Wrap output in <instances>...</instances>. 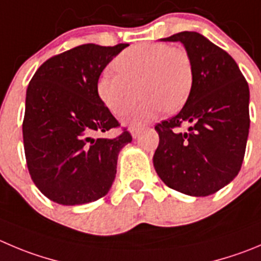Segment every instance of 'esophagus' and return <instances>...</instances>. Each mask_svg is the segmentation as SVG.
Returning a JSON list of instances; mask_svg holds the SVG:
<instances>
[{"mask_svg":"<svg viewBox=\"0 0 261 261\" xmlns=\"http://www.w3.org/2000/svg\"><path fill=\"white\" fill-rule=\"evenodd\" d=\"M141 132V126L140 125H132L130 126V133H132L133 138H137L140 136Z\"/></svg>","mask_w":261,"mask_h":261,"instance_id":"1","label":"esophagus"}]
</instances>
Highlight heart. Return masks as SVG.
<instances>
[{"mask_svg":"<svg viewBox=\"0 0 261 261\" xmlns=\"http://www.w3.org/2000/svg\"><path fill=\"white\" fill-rule=\"evenodd\" d=\"M119 74L105 71L97 83L101 101L115 115H124L142 97L132 121L147 120L164 109L178 111L193 86V65L183 47L152 42L129 47L113 63ZM139 92H137V89Z\"/></svg>","mask_w":261,"mask_h":261,"instance_id":"b5f03b06","label":"heart"}]
</instances>
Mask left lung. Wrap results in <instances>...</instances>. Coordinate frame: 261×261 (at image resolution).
I'll use <instances>...</instances> for the list:
<instances>
[{
  "mask_svg": "<svg viewBox=\"0 0 261 261\" xmlns=\"http://www.w3.org/2000/svg\"><path fill=\"white\" fill-rule=\"evenodd\" d=\"M163 41L180 42L191 56L193 86L177 115L156 124V173L168 187L190 196H209L238 174L250 128V91L228 52L196 32ZM185 125L189 129L180 133Z\"/></svg>",
  "mask_w": 261,
  "mask_h": 261,
  "instance_id": "1",
  "label": "left lung"
}]
</instances>
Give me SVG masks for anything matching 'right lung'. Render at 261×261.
Instances as JSON below:
<instances>
[{"label": "right lung", "instance_id": "add662e5", "mask_svg": "<svg viewBox=\"0 0 261 261\" xmlns=\"http://www.w3.org/2000/svg\"><path fill=\"white\" fill-rule=\"evenodd\" d=\"M128 46L87 43L44 61L29 82L23 120L32 180L54 202L82 205L103 197L116 174L118 153L132 136L93 138L120 126L97 92L101 73Z\"/></svg>", "mask_w": 261, "mask_h": 261}]
</instances>
